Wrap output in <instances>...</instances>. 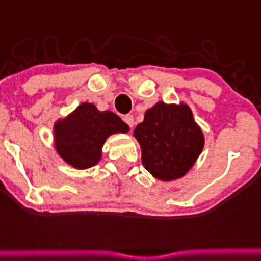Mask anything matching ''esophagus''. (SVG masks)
I'll return each instance as SVG.
<instances>
[{
	"label": "esophagus",
	"instance_id": "34e87169",
	"mask_svg": "<svg viewBox=\"0 0 261 261\" xmlns=\"http://www.w3.org/2000/svg\"><path fill=\"white\" fill-rule=\"evenodd\" d=\"M123 119H124V122L128 124V127L133 128V126H134V116H133V115H126Z\"/></svg>",
	"mask_w": 261,
	"mask_h": 261
}]
</instances>
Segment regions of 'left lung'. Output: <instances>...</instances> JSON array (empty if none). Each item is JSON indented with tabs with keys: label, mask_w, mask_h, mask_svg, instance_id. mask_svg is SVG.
Returning <instances> with one entry per match:
<instances>
[{
	"label": "left lung",
	"mask_w": 261,
	"mask_h": 261,
	"mask_svg": "<svg viewBox=\"0 0 261 261\" xmlns=\"http://www.w3.org/2000/svg\"><path fill=\"white\" fill-rule=\"evenodd\" d=\"M134 137L146 171L163 181L182 177L202 153L204 135L187 104L159 101L145 112Z\"/></svg>",
	"instance_id": "1"
}]
</instances>
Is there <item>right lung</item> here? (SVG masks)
<instances>
[{
	"label": "right lung",
	"mask_w": 261,
	"mask_h": 261,
	"mask_svg": "<svg viewBox=\"0 0 261 261\" xmlns=\"http://www.w3.org/2000/svg\"><path fill=\"white\" fill-rule=\"evenodd\" d=\"M128 130L116 114L83 102L54 124L55 150L71 167L88 169L101 160L102 145L110 135L126 134Z\"/></svg>",
	"instance_id": "obj_1"
}]
</instances>
